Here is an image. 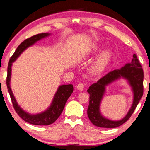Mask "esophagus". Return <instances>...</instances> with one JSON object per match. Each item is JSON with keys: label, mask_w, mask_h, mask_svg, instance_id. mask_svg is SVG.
Here are the masks:
<instances>
[{"label": "esophagus", "mask_w": 150, "mask_h": 150, "mask_svg": "<svg viewBox=\"0 0 150 150\" xmlns=\"http://www.w3.org/2000/svg\"><path fill=\"white\" fill-rule=\"evenodd\" d=\"M77 88L79 91H83V88H84V85L83 83H79L77 86Z\"/></svg>", "instance_id": "esophagus-1"}]
</instances>
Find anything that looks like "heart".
I'll list each match as a JSON object with an SVG mask.
<instances>
[{
  "label": "heart",
  "mask_w": 150,
  "mask_h": 150,
  "mask_svg": "<svg viewBox=\"0 0 150 150\" xmlns=\"http://www.w3.org/2000/svg\"><path fill=\"white\" fill-rule=\"evenodd\" d=\"M100 50V46L98 45H93L91 52H96ZM112 57V51L110 49H106L103 51L100 54L98 55L97 58L91 65L90 71L94 75L98 74L105 69V68L108 65V62H110Z\"/></svg>",
  "instance_id": "b5f03b06"
}]
</instances>
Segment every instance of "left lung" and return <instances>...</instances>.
Listing matches in <instances>:
<instances>
[{"instance_id":"8db88e82","label":"left lung","mask_w":150,"mask_h":150,"mask_svg":"<svg viewBox=\"0 0 150 150\" xmlns=\"http://www.w3.org/2000/svg\"><path fill=\"white\" fill-rule=\"evenodd\" d=\"M121 77L128 80L133 88V103L125 117L120 121H113L105 118L101 115L100 105L105 92V86ZM143 69L136 55L134 54L133 59L130 63H127L120 69L108 73L97 82L91 85L87 90L90 95L87 115L91 122L98 127L107 128H116L125 123L133 114L143 95Z\"/></svg>"}]
</instances>
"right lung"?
I'll return each instance as SVG.
<instances>
[{"mask_svg":"<svg viewBox=\"0 0 150 150\" xmlns=\"http://www.w3.org/2000/svg\"><path fill=\"white\" fill-rule=\"evenodd\" d=\"M50 35V34H49V33H42V34L33 35V36L22 42L18 45V47H17L14 54L11 57L8 65V70H7L8 71L6 77L7 88H8L10 96H11V98L14 110L20 117L23 119L25 122L31 124H34V125L44 126L49 125V124L54 123L59 117L61 114L63 112V108L65 107L66 102H67V99L69 98L73 91V85H63L59 86L50 107L44 112H43L37 114V115H30V114L22 110V108H20V106L18 105L16 100L15 99L14 96L13 95V93L12 92L10 83H11L12 71L11 67L12 63L19 57V55L26 48L31 46L36 42L39 41V40L44 38L47 37Z\"/></svg>","mask_w":150,"mask_h":150,"instance_id":"1","label":"right lung"}]
</instances>
